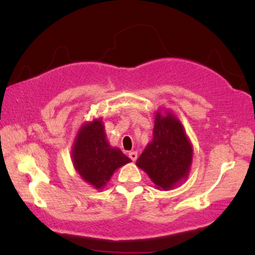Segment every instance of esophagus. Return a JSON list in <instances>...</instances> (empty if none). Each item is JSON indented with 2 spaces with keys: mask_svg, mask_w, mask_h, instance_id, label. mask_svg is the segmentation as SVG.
Wrapping results in <instances>:
<instances>
[{
  "mask_svg": "<svg viewBox=\"0 0 255 255\" xmlns=\"http://www.w3.org/2000/svg\"><path fill=\"white\" fill-rule=\"evenodd\" d=\"M137 156H138V153L135 152V151H131V152H128V158H130L132 161H134L135 159H137Z\"/></svg>",
  "mask_w": 255,
  "mask_h": 255,
  "instance_id": "obj_1",
  "label": "esophagus"
}]
</instances>
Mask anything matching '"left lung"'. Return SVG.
I'll return each instance as SVG.
<instances>
[{"instance_id":"obj_1","label":"left lung","mask_w":255,"mask_h":255,"mask_svg":"<svg viewBox=\"0 0 255 255\" xmlns=\"http://www.w3.org/2000/svg\"><path fill=\"white\" fill-rule=\"evenodd\" d=\"M193 148L177 118L156 114L153 139L137 160L156 187L170 189L189 172Z\"/></svg>"}]
</instances>
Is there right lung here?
<instances>
[{
	"mask_svg": "<svg viewBox=\"0 0 255 255\" xmlns=\"http://www.w3.org/2000/svg\"><path fill=\"white\" fill-rule=\"evenodd\" d=\"M72 156L75 169L82 179L96 189L110 180L115 170L131 161L120 148H113L108 144L101 121L82 127Z\"/></svg>",
	"mask_w": 255,
	"mask_h": 255,
	"instance_id": "add662e5",
	"label": "right lung"
}]
</instances>
